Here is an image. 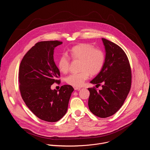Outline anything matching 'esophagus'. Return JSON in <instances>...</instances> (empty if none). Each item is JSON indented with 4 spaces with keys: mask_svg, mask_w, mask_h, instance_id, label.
<instances>
[{
    "mask_svg": "<svg viewBox=\"0 0 150 150\" xmlns=\"http://www.w3.org/2000/svg\"><path fill=\"white\" fill-rule=\"evenodd\" d=\"M74 90H76V91H77V90H80L81 88V87H74Z\"/></svg>",
    "mask_w": 150,
    "mask_h": 150,
    "instance_id": "1",
    "label": "esophagus"
}]
</instances>
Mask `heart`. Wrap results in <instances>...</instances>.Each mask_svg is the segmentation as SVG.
Returning a JSON list of instances; mask_svg holds the SVG:
<instances>
[{
    "label": "heart",
    "instance_id": "1",
    "mask_svg": "<svg viewBox=\"0 0 150 150\" xmlns=\"http://www.w3.org/2000/svg\"><path fill=\"white\" fill-rule=\"evenodd\" d=\"M68 53L70 57L76 60L79 59L80 72L73 73L66 79L67 84L74 87H80L88 78L90 74L96 75L102 69L105 55L104 52L100 49L94 48L93 46L82 43L71 48ZM70 58L65 54H62L58 59L57 66L62 73H66L69 69Z\"/></svg>",
    "mask_w": 150,
    "mask_h": 150
}]
</instances>
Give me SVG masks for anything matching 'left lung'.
<instances>
[{
	"mask_svg": "<svg viewBox=\"0 0 150 150\" xmlns=\"http://www.w3.org/2000/svg\"><path fill=\"white\" fill-rule=\"evenodd\" d=\"M105 49V61L102 70L91 83L102 89L88 88V108L95 115L105 118L115 114L121 108L131 86V70L128 57L116 44L102 38Z\"/></svg>",
	"mask_w": 150,
	"mask_h": 150,
	"instance_id": "obj_1",
	"label": "left lung"
}]
</instances>
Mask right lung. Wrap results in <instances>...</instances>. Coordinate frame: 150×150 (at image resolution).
Instances as JSON below:
<instances>
[{
	"mask_svg": "<svg viewBox=\"0 0 150 150\" xmlns=\"http://www.w3.org/2000/svg\"><path fill=\"white\" fill-rule=\"evenodd\" d=\"M58 41H41L30 49L22 58L19 71L21 96L28 108L43 121L54 122L66 113L74 88L63 85L56 91L51 88L60 73L54 61V48Z\"/></svg>",
	"mask_w": 150,
	"mask_h": 150,
	"instance_id": "add662e5",
	"label": "right lung"
}]
</instances>
